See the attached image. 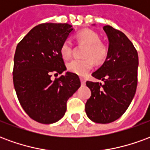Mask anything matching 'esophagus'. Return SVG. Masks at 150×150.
Segmentation results:
<instances>
[{
    "label": "esophagus",
    "instance_id": "1",
    "mask_svg": "<svg viewBox=\"0 0 150 150\" xmlns=\"http://www.w3.org/2000/svg\"><path fill=\"white\" fill-rule=\"evenodd\" d=\"M80 81H81V84L82 85H85V79L83 78H80Z\"/></svg>",
    "mask_w": 150,
    "mask_h": 150
}]
</instances>
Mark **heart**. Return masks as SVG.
Listing matches in <instances>:
<instances>
[{
  "mask_svg": "<svg viewBox=\"0 0 150 150\" xmlns=\"http://www.w3.org/2000/svg\"><path fill=\"white\" fill-rule=\"evenodd\" d=\"M79 44L87 46L85 49L83 59H72L67 63V71L75 75L84 76L91 71L94 61L101 64L106 60L108 55L107 44L100 40V37L96 31L85 29L79 31L75 36ZM60 54L64 59H70L72 55V46L69 41H64L60 46Z\"/></svg>",
  "mask_w": 150,
  "mask_h": 150,
  "instance_id": "b5f03b06",
  "label": "heart"
}]
</instances>
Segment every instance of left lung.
<instances>
[{"label":"left lung","instance_id":"1","mask_svg":"<svg viewBox=\"0 0 150 150\" xmlns=\"http://www.w3.org/2000/svg\"><path fill=\"white\" fill-rule=\"evenodd\" d=\"M109 41L108 55L92 76L100 83L87 81L91 91L85 104L88 118L99 124L119 119L131 104L137 90L138 54L132 42L121 31L104 26Z\"/></svg>","mask_w":150,"mask_h":150}]
</instances>
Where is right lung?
<instances>
[{"label":"right lung","mask_w":150,"mask_h":150,"mask_svg":"<svg viewBox=\"0 0 150 150\" xmlns=\"http://www.w3.org/2000/svg\"><path fill=\"white\" fill-rule=\"evenodd\" d=\"M73 30L67 23H42L34 27L18 43L13 79L21 107L31 119L52 124L64 116L67 101L80 87L77 75L50 79L67 70L60 46Z\"/></svg>","instance_id":"obj_1"}]
</instances>
